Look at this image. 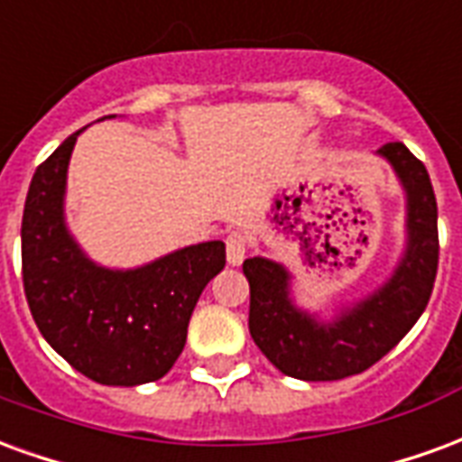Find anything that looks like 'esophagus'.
<instances>
[{
    "instance_id": "34e87169",
    "label": "esophagus",
    "mask_w": 462,
    "mask_h": 462,
    "mask_svg": "<svg viewBox=\"0 0 462 462\" xmlns=\"http://www.w3.org/2000/svg\"><path fill=\"white\" fill-rule=\"evenodd\" d=\"M227 262L230 264H240L247 254V237L242 232H230L227 235Z\"/></svg>"
}]
</instances>
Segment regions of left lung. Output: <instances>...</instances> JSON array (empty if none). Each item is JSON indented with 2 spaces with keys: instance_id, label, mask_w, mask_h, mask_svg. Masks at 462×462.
I'll use <instances>...</instances> for the list:
<instances>
[{
  "instance_id": "left-lung-1",
  "label": "left lung",
  "mask_w": 462,
  "mask_h": 462,
  "mask_svg": "<svg viewBox=\"0 0 462 462\" xmlns=\"http://www.w3.org/2000/svg\"><path fill=\"white\" fill-rule=\"evenodd\" d=\"M381 155L396 168L408 195V247L393 277L337 321L294 310L290 274L262 257L245 260L250 282V334L282 374L301 381H339L361 374L406 337L426 310L438 272V205L423 162L403 143Z\"/></svg>"
}]
</instances>
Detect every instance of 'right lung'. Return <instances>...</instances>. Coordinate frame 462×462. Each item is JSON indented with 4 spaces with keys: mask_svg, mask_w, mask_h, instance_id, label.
Here are the masks:
<instances>
[{
    "mask_svg": "<svg viewBox=\"0 0 462 462\" xmlns=\"http://www.w3.org/2000/svg\"><path fill=\"white\" fill-rule=\"evenodd\" d=\"M79 133L36 168L22 217V280L36 327L56 354L106 386L158 381L180 356L225 242L178 250L141 270L96 267L64 227V185Z\"/></svg>",
    "mask_w": 462,
    "mask_h": 462,
    "instance_id": "right-lung-1",
    "label": "right lung"
}]
</instances>
